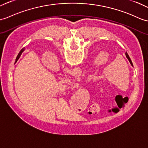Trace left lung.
Instances as JSON below:
<instances>
[{
  "label": "left lung",
  "mask_w": 148,
  "mask_h": 148,
  "mask_svg": "<svg viewBox=\"0 0 148 148\" xmlns=\"http://www.w3.org/2000/svg\"><path fill=\"white\" fill-rule=\"evenodd\" d=\"M125 56H126V57L127 58V59L129 60V62H130V64H131V66H133V64H132V61H131V60H130V57H129V55H128V53H127V52H125Z\"/></svg>",
  "instance_id": "obj_1"
}]
</instances>
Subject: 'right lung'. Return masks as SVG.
Listing matches in <instances>:
<instances>
[{"mask_svg":"<svg viewBox=\"0 0 148 148\" xmlns=\"http://www.w3.org/2000/svg\"><path fill=\"white\" fill-rule=\"evenodd\" d=\"M24 50H25V49H23L21 50L20 51V52L19 53V54L18 55V56H17V57H16V61H15V63L17 61H18V60L19 59V57H20V56H21V55L22 52H23V51Z\"/></svg>","mask_w":148,"mask_h":148,"instance_id":"1","label":"right lung"}]
</instances>
